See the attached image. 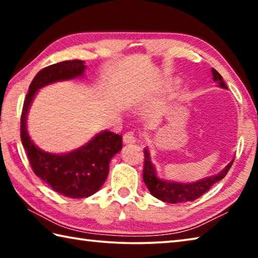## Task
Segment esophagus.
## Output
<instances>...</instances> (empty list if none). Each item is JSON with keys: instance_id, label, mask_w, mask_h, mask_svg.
Returning <instances> with one entry per match:
<instances>
[{"instance_id": "esophagus-1", "label": "esophagus", "mask_w": 258, "mask_h": 258, "mask_svg": "<svg viewBox=\"0 0 258 258\" xmlns=\"http://www.w3.org/2000/svg\"><path fill=\"white\" fill-rule=\"evenodd\" d=\"M123 141H124L125 145H130V143H135V142H137V137H135V134L133 132H127V133L124 134Z\"/></svg>"}]
</instances>
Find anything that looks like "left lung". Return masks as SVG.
I'll return each mask as SVG.
<instances>
[{
	"label": "left lung",
	"mask_w": 258,
	"mask_h": 258,
	"mask_svg": "<svg viewBox=\"0 0 258 258\" xmlns=\"http://www.w3.org/2000/svg\"><path fill=\"white\" fill-rule=\"evenodd\" d=\"M214 81L220 84L222 89H228L223 82V77L218 74L215 69H212ZM145 165H143V181H145L148 190L150 194L161 202L168 204L184 203V202H194L199 197H202L204 194L211 189V187L225 177L229 169L233 164V160L225 166L223 171L220 172L216 175L209 176L203 180L194 182V183H181V182H169L165 180H160L156 175L155 166L152 165L150 160L149 150L145 149Z\"/></svg>",
	"instance_id": "obj_1"
}]
</instances>
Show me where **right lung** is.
<instances>
[{
  "label": "right lung",
  "mask_w": 258,
  "mask_h": 258,
  "mask_svg": "<svg viewBox=\"0 0 258 258\" xmlns=\"http://www.w3.org/2000/svg\"><path fill=\"white\" fill-rule=\"evenodd\" d=\"M84 69V61L68 60L38 72L29 85L20 119L21 142L35 175L47 183L53 191L69 198L90 197L102 186L109 173V163L123 148L121 135L103 131L80 149L54 155L34 145L28 135L26 120L30 103L41 87L82 76Z\"/></svg>",
  "instance_id": "obj_1"
}]
</instances>
